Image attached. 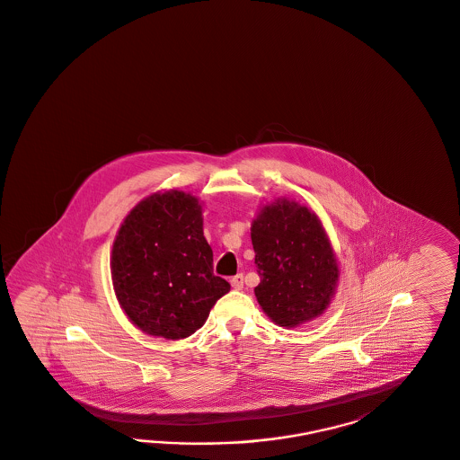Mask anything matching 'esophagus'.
Returning <instances> with one entry per match:
<instances>
[{
    "label": "esophagus",
    "instance_id": "obj_1",
    "mask_svg": "<svg viewBox=\"0 0 460 460\" xmlns=\"http://www.w3.org/2000/svg\"><path fill=\"white\" fill-rule=\"evenodd\" d=\"M243 280H244V279H243V273H239V275L231 279V286H233L234 290H241L243 286H244V282H243Z\"/></svg>",
    "mask_w": 460,
    "mask_h": 460
}]
</instances>
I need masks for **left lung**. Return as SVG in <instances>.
<instances>
[{
	"instance_id": "obj_1",
	"label": "left lung",
	"mask_w": 460,
	"mask_h": 460,
	"mask_svg": "<svg viewBox=\"0 0 460 460\" xmlns=\"http://www.w3.org/2000/svg\"><path fill=\"white\" fill-rule=\"evenodd\" d=\"M256 301L282 328L321 316L333 301L340 267L323 222L309 207L275 199L252 222Z\"/></svg>"
}]
</instances>
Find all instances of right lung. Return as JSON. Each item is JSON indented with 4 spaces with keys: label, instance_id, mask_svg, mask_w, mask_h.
Masks as SVG:
<instances>
[{
    "label": "right lung",
    "instance_id": "1",
    "mask_svg": "<svg viewBox=\"0 0 460 460\" xmlns=\"http://www.w3.org/2000/svg\"><path fill=\"white\" fill-rule=\"evenodd\" d=\"M212 261L199 199L174 189L156 191L127 214L113 241L117 301L144 333L187 338L231 288L214 275Z\"/></svg>",
    "mask_w": 460,
    "mask_h": 460
}]
</instances>
